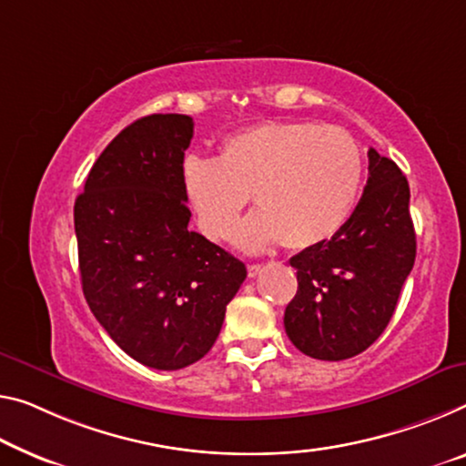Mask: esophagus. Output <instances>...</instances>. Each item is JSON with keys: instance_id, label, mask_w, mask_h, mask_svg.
Instances as JSON below:
<instances>
[{"instance_id": "34e87169", "label": "esophagus", "mask_w": 466, "mask_h": 466, "mask_svg": "<svg viewBox=\"0 0 466 466\" xmlns=\"http://www.w3.org/2000/svg\"><path fill=\"white\" fill-rule=\"evenodd\" d=\"M260 270H262V264H248V275L249 277L260 275Z\"/></svg>"}]
</instances>
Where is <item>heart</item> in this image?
<instances>
[{"mask_svg": "<svg viewBox=\"0 0 466 466\" xmlns=\"http://www.w3.org/2000/svg\"><path fill=\"white\" fill-rule=\"evenodd\" d=\"M181 189L206 238L223 241L248 206L235 241L248 252L281 241L317 248L341 231L358 204L364 158L339 127L273 120L228 135L217 158L191 154L181 162Z\"/></svg>", "mask_w": 466, "mask_h": 466, "instance_id": "heart-1", "label": "heart"}]
</instances>
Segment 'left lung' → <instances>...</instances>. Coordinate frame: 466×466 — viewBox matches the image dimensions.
Returning <instances> with one entry per match:
<instances>
[{
	"label": "left lung",
	"mask_w": 466,
	"mask_h": 466,
	"mask_svg": "<svg viewBox=\"0 0 466 466\" xmlns=\"http://www.w3.org/2000/svg\"><path fill=\"white\" fill-rule=\"evenodd\" d=\"M414 256L410 187L398 164L370 147L367 185L348 223L289 260L298 291L283 323L293 346L331 362L364 352L391 320Z\"/></svg>",
	"instance_id": "obj_1"
}]
</instances>
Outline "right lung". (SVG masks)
<instances>
[{
	"label": "right lung",
	"mask_w": 466,
	"mask_h": 466,
	"mask_svg": "<svg viewBox=\"0 0 466 466\" xmlns=\"http://www.w3.org/2000/svg\"><path fill=\"white\" fill-rule=\"evenodd\" d=\"M193 137L185 114H149L123 128L75 202L85 299L120 350L177 370L210 352L246 264L196 231L181 189Z\"/></svg>",
	"instance_id": "1"
}]
</instances>
